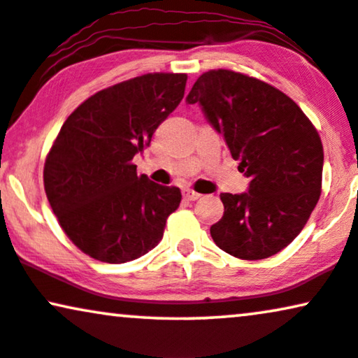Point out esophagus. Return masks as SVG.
I'll list each match as a JSON object with an SVG mask.
<instances>
[{"mask_svg": "<svg viewBox=\"0 0 358 358\" xmlns=\"http://www.w3.org/2000/svg\"><path fill=\"white\" fill-rule=\"evenodd\" d=\"M201 194L200 193H196V192H193V189H189V188H187L183 192V198L185 200H188V201H194V200H198V198H200Z\"/></svg>", "mask_w": 358, "mask_h": 358, "instance_id": "obj_1", "label": "esophagus"}]
</instances>
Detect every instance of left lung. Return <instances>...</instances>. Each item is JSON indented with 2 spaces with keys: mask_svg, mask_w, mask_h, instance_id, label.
<instances>
[{
  "mask_svg": "<svg viewBox=\"0 0 358 358\" xmlns=\"http://www.w3.org/2000/svg\"><path fill=\"white\" fill-rule=\"evenodd\" d=\"M187 102L200 103L251 180L248 193L220 194L224 213L211 226L213 241L239 259L278 255L302 231L320 198L317 130L291 97L241 72H203Z\"/></svg>",
  "mask_w": 358,
  "mask_h": 358,
  "instance_id": "obj_1",
  "label": "left lung"
}]
</instances>
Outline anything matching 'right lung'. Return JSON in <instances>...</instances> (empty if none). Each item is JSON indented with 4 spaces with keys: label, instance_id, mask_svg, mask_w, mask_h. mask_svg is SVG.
I'll list each match as a JSON object with an SVG mask.
<instances>
[{
    "label": "right lung",
    "instance_id": "add662e5",
    "mask_svg": "<svg viewBox=\"0 0 358 358\" xmlns=\"http://www.w3.org/2000/svg\"><path fill=\"white\" fill-rule=\"evenodd\" d=\"M187 74L150 72L99 90L67 117L44 164L54 215L80 251L120 264L162 241L176 187L137 175L135 153L185 96Z\"/></svg>",
    "mask_w": 358,
    "mask_h": 358
}]
</instances>
